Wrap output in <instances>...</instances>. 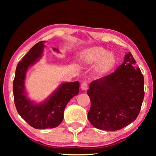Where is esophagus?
<instances>
[{
  "mask_svg": "<svg viewBox=\"0 0 156 156\" xmlns=\"http://www.w3.org/2000/svg\"><path fill=\"white\" fill-rule=\"evenodd\" d=\"M81 89L82 90H84L85 91L87 90V89H88V84L87 83H85V82H84V83H83L81 84Z\"/></svg>",
  "mask_w": 156,
  "mask_h": 156,
  "instance_id": "obj_1",
  "label": "esophagus"
}]
</instances>
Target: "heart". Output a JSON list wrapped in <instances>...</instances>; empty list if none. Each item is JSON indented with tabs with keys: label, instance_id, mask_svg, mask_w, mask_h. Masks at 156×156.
I'll use <instances>...</instances> for the list:
<instances>
[{
	"label": "heart",
	"instance_id": "heart-1",
	"mask_svg": "<svg viewBox=\"0 0 156 156\" xmlns=\"http://www.w3.org/2000/svg\"><path fill=\"white\" fill-rule=\"evenodd\" d=\"M79 60L87 65L97 63L95 71L99 74L108 72L114 65V58L112 55L100 47H91L83 49L79 56Z\"/></svg>",
	"mask_w": 156,
	"mask_h": 156
}]
</instances>
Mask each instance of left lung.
I'll return each mask as SVG.
<instances>
[{"label":"left lung","mask_w":156,"mask_h":156,"mask_svg":"<svg viewBox=\"0 0 156 156\" xmlns=\"http://www.w3.org/2000/svg\"><path fill=\"white\" fill-rule=\"evenodd\" d=\"M87 94L91 100L87 117L94 127L117 131L133 122L144 91V76L131 52L114 72L91 82Z\"/></svg>","instance_id":"1"}]
</instances>
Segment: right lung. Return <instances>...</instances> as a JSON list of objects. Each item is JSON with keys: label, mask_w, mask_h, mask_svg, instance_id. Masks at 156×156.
Returning <instances> with one entry per match:
<instances>
[{"label": "right lung", "mask_w": 156, "mask_h": 156, "mask_svg": "<svg viewBox=\"0 0 156 156\" xmlns=\"http://www.w3.org/2000/svg\"><path fill=\"white\" fill-rule=\"evenodd\" d=\"M44 43H36L18 63L13 82L14 103L18 114L35 129H52L58 126L64 118L66 105L78 95L80 87L78 81L62 83L48 99L40 104H34L27 98L25 90L26 72L41 57ZM54 50L58 51L55 48Z\"/></svg>", "instance_id": "obj_1"}]
</instances>
